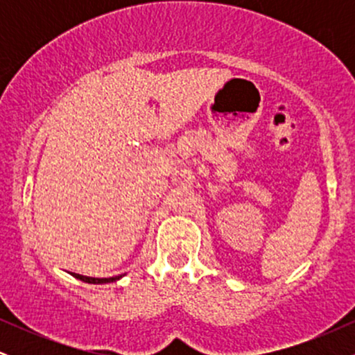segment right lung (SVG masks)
Returning a JSON list of instances; mask_svg holds the SVG:
<instances>
[{"label": "right lung", "instance_id": "1", "mask_svg": "<svg viewBox=\"0 0 355 355\" xmlns=\"http://www.w3.org/2000/svg\"><path fill=\"white\" fill-rule=\"evenodd\" d=\"M70 274L75 277V279L78 280H83V282L87 284H110V282H116V280H120L123 275H116V277H108V279H98V277H87V275H80V274H75V272H70Z\"/></svg>", "mask_w": 355, "mask_h": 355}]
</instances>
